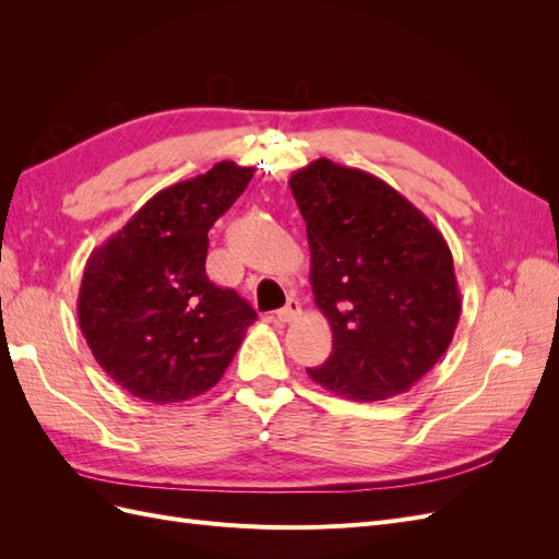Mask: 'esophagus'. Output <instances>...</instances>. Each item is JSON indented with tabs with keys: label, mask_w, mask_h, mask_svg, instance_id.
Masks as SVG:
<instances>
[{
	"label": "esophagus",
	"mask_w": 559,
	"mask_h": 559,
	"mask_svg": "<svg viewBox=\"0 0 559 559\" xmlns=\"http://www.w3.org/2000/svg\"><path fill=\"white\" fill-rule=\"evenodd\" d=\"M300 317V302L298 300H289L282 310H277V321H282V324H292V321H296Z\"/></svg>",
	"instance_id": "34e87169"
}]
</instances>
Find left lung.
Listing matches in <instances>:
<instances>
[{"label": "left lung", "mask_w": 559, "mask_h": 559, "mask_svg": "<svg viewBox=\"0 0 559 559\" xmlns=\"http://www.w3.org/2000/svg\"><path fill=\"white\" fill-rule=\"evenodd\" d=\"M306 218L310 282L333 352L308 376L354 401L408 392L452 343L462 298L429 218L382 179L329 158L289 179Z\"/></svg>", "instance_id": "1"}]
</instances>
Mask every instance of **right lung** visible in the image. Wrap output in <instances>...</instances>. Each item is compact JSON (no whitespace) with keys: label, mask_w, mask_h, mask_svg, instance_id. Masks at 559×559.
<instances>
[{"label":"right lung","mask_w":559,"mask_h":559,"mask_svg":"<svg viewBox=\"0 0 559 559\" xmlns=\"http://www.w3.org/2000/svg\"><path fill=\"white\" fill-rule=\"evenodd\" d=\"M253 177L233 160L158 191L83 270L79 326L105 373L148 403L214 386L257 312L205 273L207 233Z\"/></svg>","instance_id":"obj_1"}]
</instances>
